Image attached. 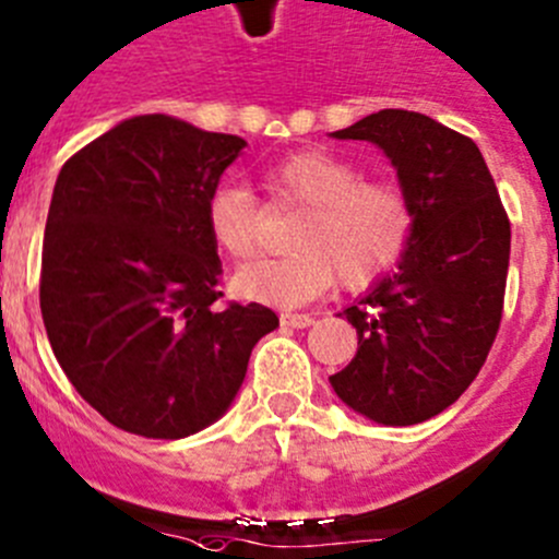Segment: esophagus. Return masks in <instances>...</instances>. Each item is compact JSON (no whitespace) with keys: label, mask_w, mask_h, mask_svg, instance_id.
<instances>
[{"label":"esophagus","mask_w":559,"mask_h":559,"mask_svg":"<svg viewBox=\"0 0 559 559\" xmlns=\"http://www.w3.org/2000/svg\"><path fill=\"white\" fill-rule=\"evenodd\" d=\"M281 322L289 328H309L314 322V317L304 314V311H286V314H281Z\"/></svg>","instance_id":"obj_1"}]
</instances>
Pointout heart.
Instances as JSON below:
<instances>
[{
  "label": "heart",
  "mask_w": 559,
  "mask_h": 559,
  "mask_svg": "<svg viewBox=\"0 0 559 559\" xmlns=\"http://www.w3.org/2000/svg\"><path fill=\"white\" fill-rule=\"evenodd\" d=\"M275 201L304 203L289 253L262 255L234 275L248 300L300 306L338 278L367 286L400 262L414 234V206L394 181L364 179L353 162L328 151H297L264 174ZM209 237L223 253L245 259L262 239V206L239 181H223L206 201Z\"/></svg>",
  "instance_id": "b5f03b06"
}]
</instances>
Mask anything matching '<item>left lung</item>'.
<instances>
[{"label": "left lung", "mask_w": 559, "mask_h": 559, "mask_svg": "<svg viewBox=\"0 0 559 559\" xmlns=\"http://www.w3.org/2000/svg\"><path fill=\"white\" fill-rule=\"evenodd\" d=\"M333 138L378 145L416 221L397 267L342 311L358 350L328 380L347 408L378 425H419L461 397L497 338L508 215L474 140L427 115L380 109Z\"/></svg>", "instance_id": "obj_1"}]
</instances>
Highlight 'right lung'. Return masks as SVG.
Here are the masks:
<instances>
[{
	"mask_svg": "<svg viewBox=\"0 0 559 559\" xmlns=\"http://www.w3.org/2000/svg\"><path fill=\"white\" fill-rule=\"evenodd\" d=\"M237 134L134 115L62 165L51 192L40 314L62 372L109 425L187 438L231 408L248 358L278 328L267 306H223L206 201Z\"/></svg>",
	"mask_w": 559,
	"mask_h": 559,
	"instance_id": "add662e5",
	"label": "right lung"
}]
</instances>
